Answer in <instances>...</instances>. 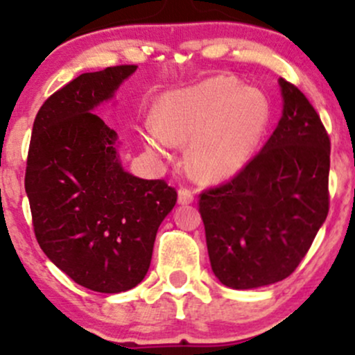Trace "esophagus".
I'll list each match as a JSON object with an SVG mask.
<instances>
[{"mask_svg": "<svg viewBox=\"0 0 355 355\" xmlns=\"http://www.w3.org/2000/svg\"><path fill=\"white\" fill-rule=\"evenodd\" d=\"M191 202H193V191L189 189L178 190V203H180V205H189Z\"/></svg>", "mask_w": 355, "mask_h": 355, "instance_id": "obj_1", "label": "esophagus"}]
</instances>
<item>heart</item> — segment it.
Wrapping results in <instances>:
<instances>
[{
	"label": "heart",
	"instance_id": "obj_1",
	"mask_svg": "<svg viewBox=\"0 0 355 355\" xmlns=\"http://www.w3.org/2000/svg\"><path fill=\"white\" fill-rule=\"evenodd\" d=\"M146 121L141 138L150 150L170 155L189 144V165L202 182L237 175L254 157L270 121V103L260 89L232 76H211L165 93Z\"/></svg>",
	"mask_w": 355,
	"mask_h": 355
}]
</instances>
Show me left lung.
Masks as SVG:
<instances>
[{
  "label": "left lung",
  "instance_id": "left-lung-1",
  "mask_svg": "<svg viewBox=\"0 0 355 355\" xmlns=\"http://www.w3.org/2000/svg\"><path fill=\"white\" fill-rule=\"evenodd\" d=\"M279 85L282 118L267 144L198 200L211 270L239 291L287 279L329 214L331 140L304 93Z\"/></svg>",
  "mask_w": 355,
  "mask_h": 355
}]
</instances>
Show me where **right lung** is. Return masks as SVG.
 <instances>
[{
  "instance_id": "obj_1",
  "label": "right lung",
  "mask_w": 355,
  "mask_h": 355,
  "mask_svg": "<svg viewBox=\"0 0 355 355\" xmlns=\"http://www.w3.org/2000/svg\"><path fill=\"white\" fill-rule=\"evenodd\" d=\"M135 70L83 73L53 93L28 150L24 190L40 247L71 280L101 294L144 280L158 227L177 203L165 180L125 172L116 132L93 113Z\"/></svg>"
}]
</instances>
